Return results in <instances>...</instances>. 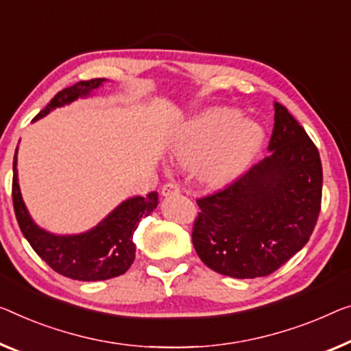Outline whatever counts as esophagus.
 Returning <instances> with one entry per match:
<instances>
[{"label":"esophagus","instance_id":"1","mask_svg":"<svg viewBox=\"0 0 351 351\" xmlns=\"http://www.w3.org/2000/svg\"><path fill=\"white\" fill-rule=\"evenodd\" d=\"M181 189L180 186L176 184V182H167V184H164V187H162V195H171V193H180Z\"/></svg>","mask_w":351,"mask_h":351}]
</instances>
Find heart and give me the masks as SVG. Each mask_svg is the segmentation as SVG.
Segmentation results:
<instances>
[{
	"instance_id": "obj_1",
	"label": "heart",
	"mask_w": 351,
	"mask_h": 351,
	"mask_svg": "<svg viewBox=\"0 0 351 351\" xmlns=\"http://www.w3.org/2000/svg\"><path fill=\"white\" fill-rule=\"evenodd\" d=\"M263 130L254 123H243L234 110L217 108L193 121L175 145V158L198 162L200 175L211 184H223L237 178L258 153Z\"/></svg>"
}]
</instances>
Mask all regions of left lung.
Wrapping results in <instances>:
<instances>
[{"mask_svg":"<svg viewBox=\"0 0 351 351\" xmlns=\"http://www.w3.org/2000/svg\"><path fill=\"white\" fill-rule=\"evenodd\" d=\"M269 154L238 180L198 198L192 230L198 257L219 274L254 279L304 247L322 208L317 146L282 104H274Z\"/></svg>","mask_w":351,"mask_h":351,"instance_id":"left-lung-1","label":"left lung"}]
</instances>
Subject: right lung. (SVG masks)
<instances>
[{"label": "right lung", "instance_id": "obj_1", "mask_svg": "<svg viewBox=\"0 0 351 351\" xmlns=\"http://www.w3.org/2000/svg\"><path fill=\"white\" fill-rule=\"evenodd\" d=\"M106 82V78L78 82L60 91L49 106L38 113L39 119L56 107L74 102L78 97L90 96ZM12 202L19 227L28 239L34 252L58 274L74 280H107L121 276L130 268L135 258L134 232L140 219L149 216L158 206V193L149 192L146 197H132L114 208L96 227L80 234L60 237L45 232L34 223L22 200L17 176V149L14 156Z\"/></svg>", "mask_w": 351, "mask_h": 351}]
</instances>
